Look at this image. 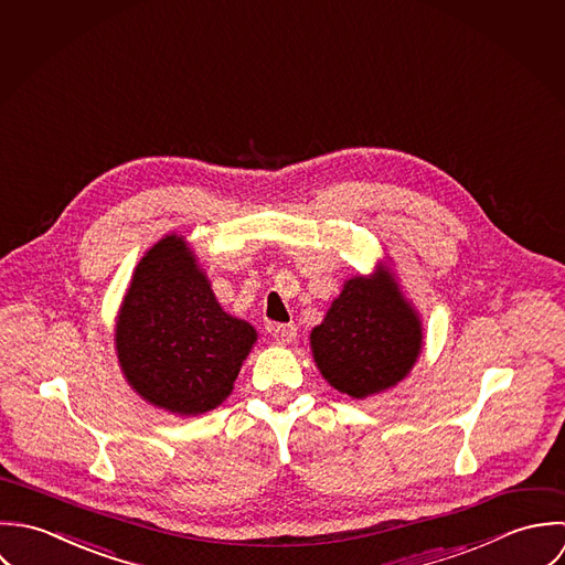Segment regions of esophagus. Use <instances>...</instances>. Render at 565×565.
Listing matches in <instances>:
<instances>
[{"label": "esophagus", "instance_id": "esophagus-1", "mask_svg": "<svg viewBox=\"0 0 565 565\" xmlns=\"http://www.w3.org/2000/svg\"><path fill=\"white\" fill-rule=\"evenodd\" d=\"M270 334H273V339L279 340V342H292L297 339V328L292 323H279V326L270 328Z\"/></svg>", "mask_w": 565, "mask_h": 565}]
</instances>
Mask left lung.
<instances>
[{"instance_id": "obj_1", "label": "left lung", "mask_w": 565, "mask_h": 565, "mask_svg": "<svg viewBox=\"0 0 565 565\" xmlns=\"http://www.w3.org/2000/svg\"><path fill=\"white\" fill-rule=\"evenodd\" d=\"M422 321L386 268L351 277L310 334L323 377L355 399L402 382L422 353Z\"/></svg>"}]
</instances>
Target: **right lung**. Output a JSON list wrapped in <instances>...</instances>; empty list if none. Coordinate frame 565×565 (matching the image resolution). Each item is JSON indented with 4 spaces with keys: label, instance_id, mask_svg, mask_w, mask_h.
I'll return each instance as SVG.
<instances>
[{
    "label": "right lung",
    "instance_id": "right-lung-1",
    "mask_svg": "<svg viewBox=\"0 0 565 565\" xmlns=\"http://www.w3.org/2000/svg\"><path fill=\"white\" fill-rule=\"evenodd\" d=\"M257 332L226 315L185 239H159L137 264L115 323L128 384L152 406L203 415L233 391Z\"/></svg>",
    "mask_w": 565,
    "mask_h": 565
}]
</instances>
